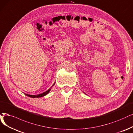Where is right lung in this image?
Segmentation results:
<instances>
[{"label":"right lung","instance_id":"right-lung-1","mask_svg":"<svg viewBox=\"0 0 133 133\" xmlns=\"http://www.w3.org/2000/svg\"><path fill=\"white\" fill-rule=\"evenodd\" d=\"M55 84V83H54ZM54 85H53V86H54ZM50 89H49V90H47V91H46L45 92H44V93H42V94H39V95H28V94H26V95H27V96H28V97H31V98H39V97H44V96H45V95H46V94H48L49 93V92L50 91Z\"/></svg>","mask_w":133,"mask_h":133}]
</instances>
